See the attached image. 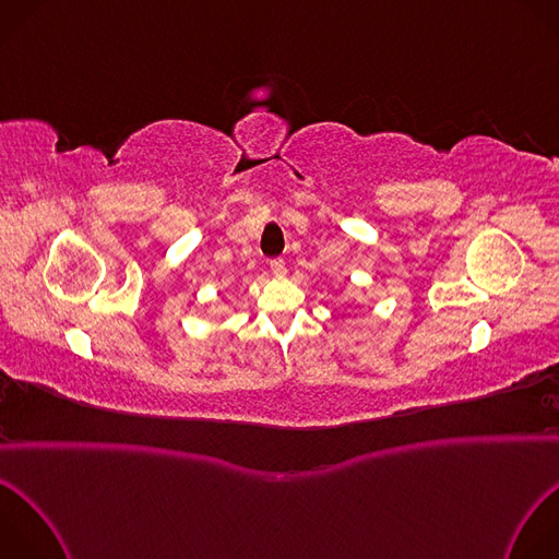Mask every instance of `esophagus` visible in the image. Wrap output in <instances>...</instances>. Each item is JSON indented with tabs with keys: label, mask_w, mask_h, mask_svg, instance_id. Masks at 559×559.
<instances>
[{
	"label": "esophagus",
	"mask_w": 559,
	"mask_h": 559,
	"mask_svg": "<svg viewBox=\"0 0 559 559\" xmlns=\"http://www.w3.org/2000/svg\"><path fill=\"white\" fill-rule=\"evenodd\" d=\"M270 270H272V274H274V276H285V272H287V267H285V261H283L281 257L270 261Z\"/></svg>",
	"instance_id": "obj_1"
}]
</instances>
